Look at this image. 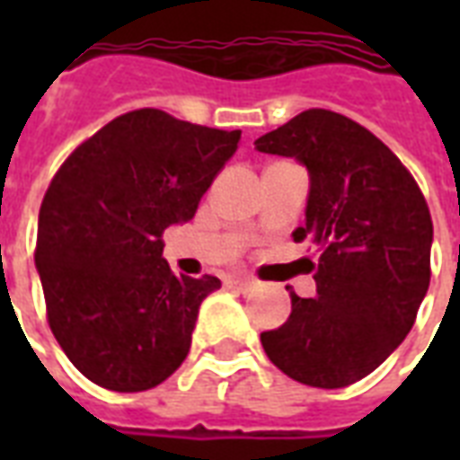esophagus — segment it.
Listing matches in <instances>:
<instances>
[{
	"label": "esophagus",
	"instance_id": "34e87169",
	"mask_svg": "<svg viewBox=\"0 0 460 460\" xmlns=\"http://www.w3.org/2000/svg\"><path fill=\"white\" fill-rule=\"evenodd\" d=\"M226 287L236 288L241 294H248V291L255 287V279H252V277H229V279H226Z\"/></svg>",
	"mask_w": 460,
	"mask_h": 460
}]
</instances>
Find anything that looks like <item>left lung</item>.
<instances>
[{
	"label": "left lung",
	"mask_w": 460,
	"mask_h": 460,
	"mask_svg": "<svg viewBox=\"0 0 460 460\" xmlns=\"http://www.w3.org/2000/svg\"><path fill=\"white\" fill-rule=\"evenodd\" d=\"M255 150L307 169L305 224L294 238L322 251L317 296L288 291L291 314L260 334L262 349L301 385H353L406 339L428 294V202L377 136L336 111H303L260 136Z\"/></svg>",
	"instance_id": "8db88e82"
}]
</instances>
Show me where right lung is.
<instances>
[{"label": "right lung", "mask_w": 460, "mask_h": 460, "mask_svg": "<svg viewBox=\"0 0 460 460\" xmlns=\"http://www.w3.org/2000/svg\"><path fill=\"white\" fill-rule=\"evenodd\" d=\"M241 131L159 110L114 119L61 164L38 219L47 320L68 360L111 392H146L179 370L217 277L172 274L166 226L195 217Z\"/></svg>", "instance_id": "obj_1"}]
</instances>
